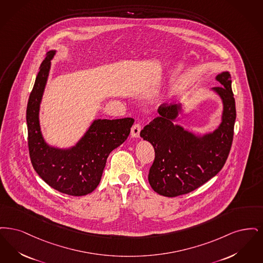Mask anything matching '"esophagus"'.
<instances>
[{
    "label": "esophagus",
    "mask_w": 263,
    "mask_h": 263,
    "mask_svg": "<svg viewBox=\"0 0 263 263\" xmlns=\"http://www.w3.org/2000/svg\"><path fill=\"white\" fill-rule=\"evenodd\" d=\"M140 130H141V126L139 124H135L134 126H132V129H130V135L133 137H139V134H140Z\"/></svg>",
    "instance_id": "esophagus-1"
}]
</instances>
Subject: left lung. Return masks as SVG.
Returning a JSON list of instances; mask_svg holds the SVG:
<instances>
[{
  "label": "left lung",
  "mask_w": 263,
  "mask_h": 263,
  "mask_svg": "<svg viewBox=\"0 0 263 263\" xmlns=\"http://www.w3.org/2000/svg\"><path fill=\"white\" fill-rule=\"evenodd\" d=\"M222 84L214 87L223 100L222 123L203 137H195L182 126L174 125L181 106L163 104L155 118L140 132L155 151L148 181L157 194L175 197L189 194L216 176L228 158L234 137L236 104L228 71L218 74Z\"/></svg>",
  "instance_id": "8db88e82"
}]
</instances>
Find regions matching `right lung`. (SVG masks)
Here are the masks:
<instances>
[{"label":"right lung","instance_id":"1","mask_svg":"<svg viewBox=\"0 0 263 263\" xmlns=\"http://www.w3.org/2000/svg\"><path fill=\"white\" fill-rule=\"evenodd\" d=\"M54 55L55 51L46 54L27 103L29 157L36 173L51 187L62 194L81 196L97 187L109 154L127 138L135 120H96L74 147L61 150L47 145L38 113Z\"/></svg>","mask_w":263,"mask_h":263}]
</instances>
